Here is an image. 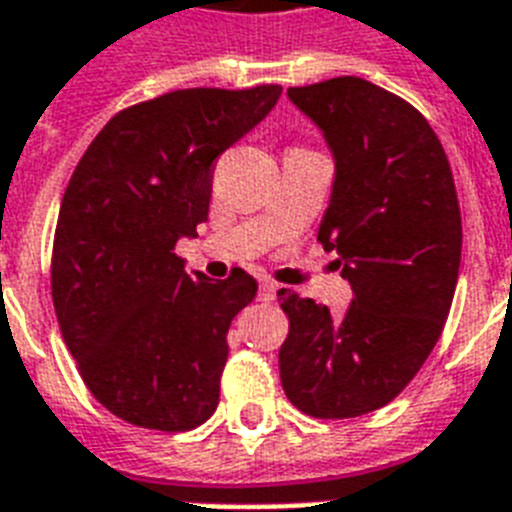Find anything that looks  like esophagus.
Listing matches in <instances>:
<instances>
[{
    "instance_id": "34e87169",
    "label": "esophagus",
    "mask_w": 512,
    "mask_h": 512,
    "mask_svg": "<svg viewBox=\"0 0 512 512\" xmlns=\"http://www.w3.org/2000/svg\"><path fill=\"white\" fill-rule=\"evenodd\" d=\"M276 292H278V286L273 284V281H263V284H260V294H257V297H260V302H273V299H276Z\"/></svg>"
}]
</instances>
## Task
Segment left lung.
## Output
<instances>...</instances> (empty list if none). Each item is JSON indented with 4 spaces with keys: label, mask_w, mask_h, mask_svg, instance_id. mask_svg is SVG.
Here are the masks:
<instances>
[{
    "label": "left lung",
    "mask_w": 512,
    "mask_h": 512,
    "mask_svg": "<svg viewBox=\"0 0 512 512\" xmlns=\"http://www.w3.org/2000/svg\"><path fill=\"white\" fill-rule=\"evenodd\" d=\"M334 155L318 242L352 286L350 310L281 289L289 336L281 386L313 418H357L392 402L442 336L460 270V205L442 141L392 91L355 76L286 91Z\"/></svg>",
    "instance_id": "left-lung-1"
}]
</instances>
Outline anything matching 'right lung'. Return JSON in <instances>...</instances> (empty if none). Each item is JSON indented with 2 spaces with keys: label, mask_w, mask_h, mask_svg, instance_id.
Segmentation results:
<instances>
[{
  "label": "right lung",
  "mask_w": 512,
  "mask_h": 512,
  "mask_svg": "<svg viewBox=\"0 0 512 512\" xmlns=\"http://www.w3.org/2000/svg\"><path fill=\"white\" fill-rule=\"evenodd\" d=\"M281 86L178 89L118 112L62 197L52 299L83 384L141 429L189 431L215 413L228 326L257 294L186 270L173 252L207 220L213 162L276 107Z\"/></svg>",
  "instance_id": "right-lung-1"
}]
</instances>
